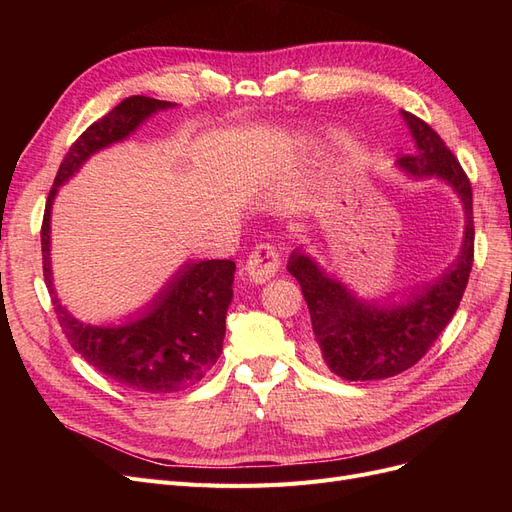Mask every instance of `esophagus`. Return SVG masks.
I'll use <instances>...</instances> for the list:
<instances>
[{
  "label": "esophagus",
  "instance_id": "34e87169",
  "mask_svg": "<svg viewBox=\"0 0 512 512\" xmlns=\"http://www.w3.org/2000/svg\"><path fill=\"white\" fill-rule=\"evenodd\" d=\"M280 269V254L273 245H258L245 262V273L252 284H265Z\"/></svg>",
  "mask_w": 512,
  "mask_h": 512
}]
</instances>
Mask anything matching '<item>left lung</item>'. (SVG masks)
<instances>
[{
	"label": "left lung",
	"mask_w": 512,
	"mask_h": 512,
	"mask_svg": "<svg viewBox=\"0 0 512 512\" xmlns=\"http://www.w3.org/2000/svg\"><path fill=\"white\" fill-rule=\"evenodd\" d=\"M410 130L414 153L395 168L408 179H436L451 188L463 209L459 254L438 277L399 290L397 297L365 299L324 269L305 247L288 258L312 316V329L324 363L344 380H382L412 367L455 316L468 286L474 258L472 188L455 156L425 121L399 111Z\"/></svg>",
	"instance_id": "8db88e82"
}]
</instances>
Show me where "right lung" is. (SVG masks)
Masks as SVG:
<instances>
[{"label":"right lung","instance_id":"1","mask_svg":"<svg viewBox=\"0 0 512 512\" xmlns=\"http://www.w3.org/2000/svg\"><path fill=\"white\" fill-rule=\"evenodd\" d=\"M173 102L132 96L89 126L61 162L42 222V265L57 320L68 342L106 378L141 393H179L205 378L222 354L235 262L185 260L143 305L117 322L91 324L61 305L53 284L51 213L55 196L83 164L130 138L147 119Z\"/></svg>","mask_w":512,"mask_h":512}]
</instances>
